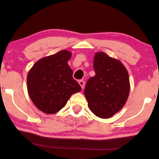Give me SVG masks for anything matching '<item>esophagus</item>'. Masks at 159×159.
Returning <instances> with one entry per match:
<instances>
[{
	"label": "esophagus",
	"instance_id": "1",
	"mask_svg": "<svg viewBox=\"0 0 159 159\" xmlns=\"http://www.w3.org/2000/svg\"><path fill=\"white\" fill-rule=\"evenodd\" d=\"M78 83H79V84L81 85V88H82V89H84V84H85L84 81H82V80H80V81H78Z\"/></svg>",
	"mask_w": 159,
	"mask_h": 159
}]
</instances>
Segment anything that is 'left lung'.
I'll use <instances>...</instances> for the list:
<instances>
[{
    "label": "left lung",
    "mask_w": 159,
    "mask_h": 159,
    "mask_svg": "<svg viewBox=\"0 0 159 159\" xmlns=\"http://www.w3.org/2000/svg\"><path fill=\"white\" fill-rule=\"evenodd\" d=\"M96 75L86 84L84 95L88 107L96 116L109 118L123 108L130 91L129 73L119 60L105 52H96Z\"/></svg>",
    "instance_id": "1"
}]
</instances>
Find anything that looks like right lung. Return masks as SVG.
Masks as SVG:
<instances>
[{
    "instance_id": "obj_1",
    "label": "right lung",
    "mask_w": 159,
    "mask_h": 159,
    "mask_svg": "<svg viewBox=\"0 0 159 159\" xmlns=\"http://www.w3.org/2000/svg\"><path fill=\"white\" fill-rule=\"evenodd\" d=\"M72 54L67 50L45 57L30 69L27 77V92L35 106L45 114H55L63 108L81 86L72 77L68 64Z\"/></svg>"
}]
</instances>
